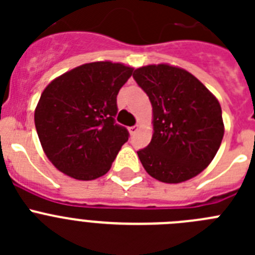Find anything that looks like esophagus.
Masks as SVG:
<instances>
[{
	"instance_id": "1",
	"label": "esophagus",
	"mask_w": 255,
	"mask_h": 255,
	"mask_svg": "<svg viewBox=\"0 0 255 255\" xmlns=\"http://www.w3.org/2000/svg\"><path fill=\"white\" fill-rule=\"evenodd\" d=\"M138 130H139V125H135V126H131V128H129V131L131 135H134Z\"/></svg>"
}]
</instances>
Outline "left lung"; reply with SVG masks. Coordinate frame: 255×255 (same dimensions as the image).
<instances>
[{"label":"left lung","mask_w":255,"mask_h":255,"mask_svg":"<svg viewBox=\"0 0 255 255\" xmlns=\"http://www.w3.org/2000/svg\"><path fill=\"white\" fill-rule=\"evenodd\" d=\"M152 103L153 135L139 159L150 176L179 184L207 168L224 138L218 100L189 71L168 64L134 71Z\"/></svg>","instance_id":"1"}]
</instances>
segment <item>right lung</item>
Returning <instances> with one entry per match:
<instances>
[{
	"label": "right lung",
	"mask_w": 255,
	"mask_h": 255,
	"mask_svg": "<svg viewBox=\"0 0 255 255\" xmlns=\"http://www.w3.org/2000/svg\"><path fill=\"white\" fill-rule=\"evenodd\" d=\"M132 67L111 61L84 64L52 80L34 112L35 129L47 158L76 180H94L110 171L129 139L115 123L116 97Z\"/></svg>",
	"instance_id": "1"
}]
</instances>
